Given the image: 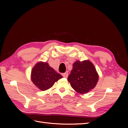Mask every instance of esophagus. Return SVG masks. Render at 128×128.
I'll list each match as a JSON object with an SVG mask.
<instances>
[{
  "label": "esophagus",
  "mask_w": 128,
  "mask_h": 128,
  "mask_svg": "<svg viewBox=\"0 0 128 128\" xmlns=\"http://www.w3.org/2000/svg\"><path fill=\"white\" fill-rule=\"evenodd\" d=\"M62 76L64 78H68V72H65V73H62Z\"/></svg>",
  "instance_id": "obj_1"
}]
</instances>
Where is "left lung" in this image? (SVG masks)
Here are the masks:
<instances>
[{
    "mask_svg": "<svg viewBox=\"0 0 128 128\" xmlns=\"http://www.w3.org/2000/svg\"><path fill=\"white\" fill-rule=\"evenodd\" d=\"M99 78L94 65L88 60H76L68 78V81L78 94H87L96 86Z\"/></svg>",
    "mask_w": 128,
    "mask_h": 128,
    "instance_id": "1",
    "label": "left lung"
}]
</instances>
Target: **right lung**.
I'll list each match as a JSON object with an SVG mask.
<instances>
[{
    "mask_svg": "<svg viewBox=\"0 0 128 128\" xmlns=\"http://www.w3.org/2000/svg\"><path fill=\"white\" fill-rule=\"evenodd\" d=\"M62 78L57 73L48 62H38L31 70V80L40 90L46 91L53 86L56 82Z\"/></svg>",
    "mask_w": 128,
    "mask_h": 128,
    "instance_id": "1",
    "label": "right lung"
}]
</instances>
